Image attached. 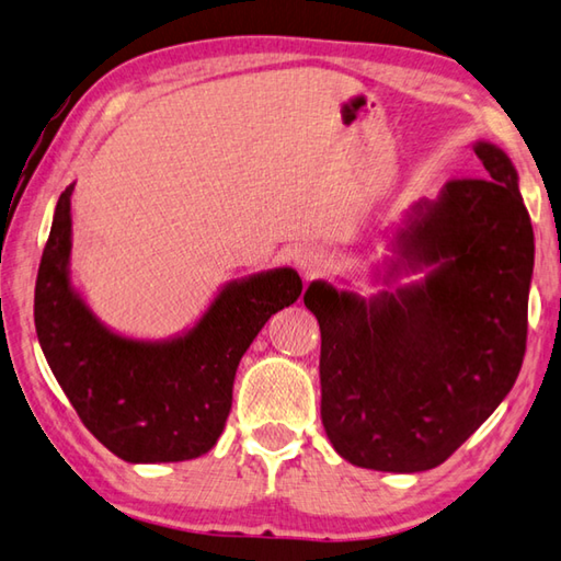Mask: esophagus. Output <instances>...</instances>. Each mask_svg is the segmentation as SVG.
<instances>
[{"label": "esophagus", "mask_w": 561, "mask_h": 561, "mask_svg": "<svg viewBox=\"0 0 561 561\" xmlns=\"http://www.w3.org/2000/svg\"><path fill=\"white\" fill-rule=\"evenodd\" d=\"M297 264H299L304 277L316 279V277H321L325 270H329L331 257H329V252L321 250V248H307V250L299 252Z\"/></svg>", "instance_id": "obj_1"}]
</instances>
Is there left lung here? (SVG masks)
Wrapping results in <instances>:
<instances>
[{
    "label": "left lung",
    "instance_id": "1",
    "mask_svg": "<svg viewBox=\"0 0 561 561\" xmlns=\"http://www.w3.org/2000/svg\"><path fill=\"white\" fill-rule=\"evenodd\" d=\"M483 176L404 210L365 299L316 279L321 422L345 461L387 473L444 463L513 390L527 341L535 236L511 157L476 141ZM410 273L420 280L400 283Z\"/></svg>",
    "mask_w": 561,
    "mask_h": 561
}]
</instances>
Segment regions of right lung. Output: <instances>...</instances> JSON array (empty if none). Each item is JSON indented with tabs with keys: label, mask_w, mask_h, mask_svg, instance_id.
Wrapping results in <instances>:
<instances>
[{
	"label": "right lung",
	"mask_w": 561,
	"mask_h": 561,
	"mask_svg": "<svg viewBox=\"0 0 561 561\" xmlns=\"http://www.w3.org/2000/svg\"><path fill=\"white\" fill-rule=\"evenodd\" d=\"M73 186L56 203L34 294L50 373L90 434L122 461L174 463L208 454L230 414L240 358L270 316L299 299L297 270L222 284L201 319L171 339H129L100 321L70 282Z\"/></svg>",
	"instance_id": "obj_1"
}]
</instances>
